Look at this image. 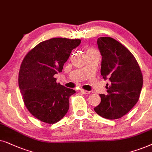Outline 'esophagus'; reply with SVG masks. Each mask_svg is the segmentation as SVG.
<instances>
[{
  "instance_id": "1",
  "label": "esophagus",
  "mask_w": 152,
  "mask_h": 152,
  "mask_svg": "<svg viewBox=\"0 0 152 152\" xmlns=\"http://www.w3.org/2000/svg\"><path fill=\"white\" fill-rule=\"evenodd\" d=\"M80 91H81L83 93H84V94H90V91H87V90H83V89H82V90H80Z\"/></svg>"
}]
</instances>
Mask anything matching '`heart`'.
I'll use <instances>...</instances> for the list:
<instances>
[{
    "label": "heart",
    "instance_id": "1",
    "mask_svg": "<svg viewBox=\"0 0 152 152\" xmlns=\"http://www.w3.org/2000/svg\"><path fill=\"white\" fill-rule=\"evenodd\" d=\"M88 50H92V48H90V49H88Z\"/></svg>",
    "mask_w": 152,
    "mask_h": 152
}]
</instances>
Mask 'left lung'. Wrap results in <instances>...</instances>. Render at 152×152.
Returning <instances> with one entry per match:
<instances>
[{"label":"left lung","instance_id":"left-lung-1","mask_svg":"<svg viewBox=\"0 0 152 152\" xmlns=\"http://www.w3.org/2000/svg\"><path fill=\"white\" fill-rule=\"evenodd\" d=\"M97 45L102 56L101 74L106 84L107 94H101V103L94 110L108 120L128 113L136 104L142 88L143 78L134 56L120 42L111 37H99Z\"/></svg>","mask_w":152,"mask_h":152}]
</instances>
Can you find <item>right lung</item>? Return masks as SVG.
<instances>
[{
    "label": "right lung",
    "instance_id": "add662e5",
    "mask_svg": "<svg viewBox=\"0 0 152 152\" xmlns=\"http://www.w3.org/2000/svg\"><path fill=\"white\" fill-rule=\"evenodd\" d=\"M80 39L56 37L40 42L26 54L20 66L19 86L28 111L42 122L55 124L66 114L75 90L56 82L72 50Z\"/></svg>",
    "mask_w": 152,
    "mask_h": 152
}]
</instances>
